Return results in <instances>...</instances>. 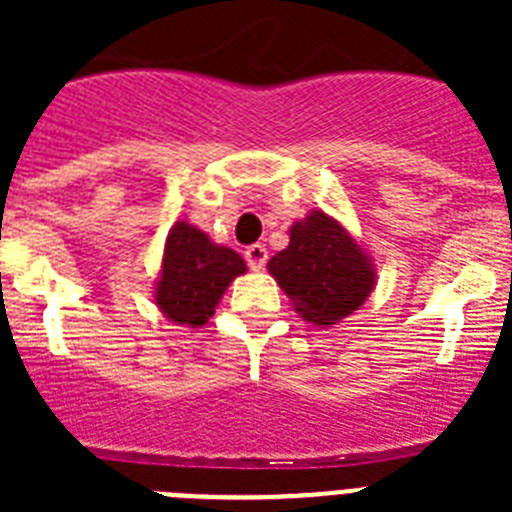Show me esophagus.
I'll use <instances>...</instances> for the list:
<instances>
[{"label":"esophagus","instance_id":"obj_1","mask_svg":"<svg viewBox=\"0 0 512 512\" xmlns=\"http://www.w3.org/2000/svg\"><path fill=\"white\" fill-rule=\"evenodd\" d=\"M243 256H246L248 266H251L253 271H261V269H264L266 259H269V251H266L261 243H253V246H248L246 251H243Z\"/></svg>","mask_w":512,"mask_h":512}]
</instances>
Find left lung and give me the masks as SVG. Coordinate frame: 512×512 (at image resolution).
<instances>
[{
  "label": "left lung",
  "instance_id": "1",
  "mask_svg": "<svg viewBox=\"0 0 512 512\" xmlns=\"http://www.w3.org/2000/svg\"><path fill=\"white\" fill-rule=\"evenodd\" d=\"M295 312L315 328L354 315L377 287V266L354 233L323 210H310L289 228V246L266 264Z\"/></svg>",
  "mask_w": 512,
  "mask_h": 512
}]
</instances>
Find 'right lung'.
<instances>
[{
  "label": "right lung",
  "instance_id": "obj_1",
  "mask_svg": "<svg viewBox=\"0 0 512 512\" xmlns=\"http://www.w3.org/2000/svg\"><path fill=\"white\" fill-rule=\"evenodd\" d=\"M246 271L241 253L215 243L189 220H176L166 235L153 302L169 323L202 328L215 315L230 282Z\"/></svg>",
  "mask_w": 512,
  "mask_h": 512
}]
</instances>
